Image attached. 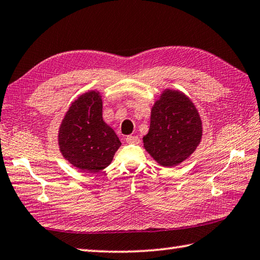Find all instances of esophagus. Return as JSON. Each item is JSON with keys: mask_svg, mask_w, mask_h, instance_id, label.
<instances>
[{"mask_svg": "<svg viewBox=\"0 0 260 260\" xmlns=\"http://www.w3.org/2000/svg\"><path fill=\"white\" fill-rule=\"evenodd\" d=\"M126 142L129 143V144H139L140 143V138L139 136H127L126 138Z\"/></svg>", "mask_w": 260, "mask_h": 260, "instance_id": "obj_1", "label": "esophagus"}]
</instances>
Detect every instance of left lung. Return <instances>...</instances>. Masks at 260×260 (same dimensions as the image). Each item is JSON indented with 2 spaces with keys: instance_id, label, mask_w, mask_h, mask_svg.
Here are the masks:
<instances>
[{
  "instance_id": "obj_1",
  "label": "left lung",
  "mask_w": 260,
  "mask_h": 260,
  "mask_svg": "<svg viewBox=\"0 0 260 260\" xmlns=\"http://www.w3.org/2000/svg\"><path fill=\"white\" fill-rule=\"evenodd\" d=\"M202 138V121L190 99L167 88L151 109L150 128L143 145L160 166L175 167L197 150Z\"/></svg>"
}]
</instances>
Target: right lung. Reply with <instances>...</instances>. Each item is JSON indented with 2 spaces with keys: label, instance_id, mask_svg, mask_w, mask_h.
<instances>
[{
  "label": "right lung",
  "instance_id": "obj_1",
  "mask_svg": "<svg viewBox=\"0 0 260 260\" xmlns=\"http://www.w3.org/2000/svg\"><path fill=\"white\" fill-rule=\"evenodd\" d=\"M58 143L63 158L83 172L109 166L121 142L103 120L100 92L83 93L72 103L59 127Z\"/></svg>",
  "mask_w": 260,
  "mask_h": 260
}]
</instances>
